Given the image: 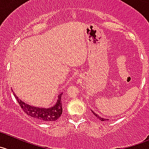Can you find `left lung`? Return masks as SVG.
<instances>
[{
	"label": "left lung",
	"mask_w": 149,
	"mask_h": 149,
	"mask_svg": "<svg viewBox=\"0 0 149 149\" xmlns=\"http://www.w3.org/2000/svg\"><path fill=\"white\" fill-rule=\"evenodd\" d=\"M91 112H92V113H93V115H94V116H96V117H97V118H99V119H100V120H101V121H107V120H108V119H107V118H101V117H100V116H99V115H97V113H94V112H93V110H91Z\"/></svg>",
	"instance_id": "left-lung-1"
}]
</instances>
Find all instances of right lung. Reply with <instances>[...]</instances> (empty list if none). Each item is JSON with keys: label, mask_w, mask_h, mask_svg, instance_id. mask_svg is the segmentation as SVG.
<instances>
[{"label": "right lung", "mask_w": 149, "mask_h": 149, "mask_svg": "<svg viewBox=\"0 0 149 149\" xmlns=\"http://www.w3.org/2000/svg\"><path fill=\"white\" fill-rule=\"evenodd\" d=\"M12 91L24 112L28 116L33 117V118H36L40 121L50 122V121H56L61 116L62 110H63L61 104V96L63 93H61L58 95V100L54 105L46 108V107H36V106L27 104L25 102L22 101L20 99L18 98L12 89Z\"/></svg>", "instance_id": "obj_1"}]
</instances>
